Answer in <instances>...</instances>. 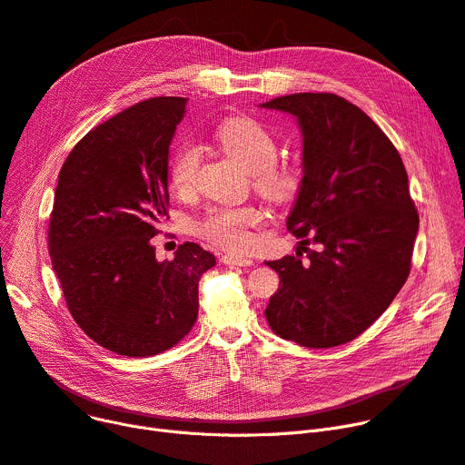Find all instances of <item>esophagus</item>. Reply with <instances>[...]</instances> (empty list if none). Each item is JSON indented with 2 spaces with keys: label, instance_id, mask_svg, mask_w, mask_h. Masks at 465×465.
I'll list each match as a JSON object with an SVG mask.
<instances>
[{
  "label": "esophagus",
  "instance_id": "esophagus-1",
  "mask_svg": "<svg viewBox=\"0 0 465 465\" xmlns=\"http://www.w3.org/2000/svg\"><path fill=\"white\" fill-rule=\"evenodd\" d=\"M223 263L224 265H232V267H242V265H252V260L251 258H242V256L226 254V256H223Z\"/></svg>",
  "mask_w": 465,
  "mask_h": 465
}]
</instances>
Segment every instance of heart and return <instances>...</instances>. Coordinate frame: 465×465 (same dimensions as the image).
<instances>
[{
  "label": "heart",
  "mask_w": 465,
  "mask_h": 465,
  "mask_svg": "<svg viewBox=\"0 0 465 465\" xmlns=\"http://www.w3.org/2000/svg\"><path fill=\"white\" fill-rule=\"evenodd\" d=\"M216 141L242 167L254 175L256 186L275 202H286L296 195L300 177L294 169L277 163V143L260 122L251 118L226 120L216 130ZM202 160L200 146L186 141L171 158L169 179L177 192L192 188ZM262 220L254 207H213L195 223V233L211 245L228 251H242L251 242V228Z\"/></svg>",
  "instance_id": "b5f03b06"
}]
</instances>
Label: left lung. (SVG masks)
<instances>
[{
    "mask_svg": "<svg viewBox=\"0 0 465 465\" xmlns=\"http://www.w3.org/2000/svg\"><path fill=\"white\" fill-rule=\"evenodd\" d=\"M294 116L303 137L302 183L286 228L303 245L265 262L281 277L265 307L272 330L330 349L368 330L411 272L419 213L400 153L375 122L335 94H290L262 104Z\"/></svg>",
    "mask_w": 465,
    "mask_h": 465,
    "instance_id": "left-lung-1",
    "label": "left lung"
}]
</instances>
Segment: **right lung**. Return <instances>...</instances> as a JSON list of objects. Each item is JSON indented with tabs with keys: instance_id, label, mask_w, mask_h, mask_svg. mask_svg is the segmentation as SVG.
<instances>
[{
	"instance_id": "1",
	"label": "right lung",
	"mask_w": 465,
	"mask_h": 465,
	"mask_svg": "<svg viewBox=\"0 0 465 465\" xmlns=\"http://www.w3.org/2000/svg\"><path fill=\"white\" fill-rule=\"evenodd\" d=\"M184 97H151L88 132L64 162L48 254L67 309L97 345L154 356L198 319V284L216 263L198 242L158 262L153 237L167 216L169 144Z\"/></svg>"
}]
</instances>
